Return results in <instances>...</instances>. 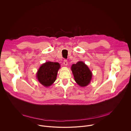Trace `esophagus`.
<instances>
[{
    "instance_id": "1",
    "label": "esophagus",
    "mask_w": 131,
    "mask_h": 131,
    "mask_svg": "<svg viewBox=\"0 0 131 131\" xmlns=\"http://www.w3.org/2000/svg\"><path fill=\"white\" fill-rule=\"evenodd\" d=\"M68 61H67V60H66V59H64V60H63V64H64V66H67V65H68Z\"/></svg>"
}]
</instances>
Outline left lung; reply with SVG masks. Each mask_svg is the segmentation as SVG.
Returning <instances> with one entry per match:
<instances>
[{"mask_svg": "<svg viewBox=\"0 0 131 131\" xmlns=\"http://www.w3.org/2000/svg\"><path fill=\"white\" fill-rule=\"evenodd\" d=\"M71 70L75 82L80 86L85 87L90 83L92 73L84 62L81 61L73 64Z\"/></svg>", "mask_w": 131, "mask_h": 131, "instance_id": "1", "label": "left lung"}]
</instances>
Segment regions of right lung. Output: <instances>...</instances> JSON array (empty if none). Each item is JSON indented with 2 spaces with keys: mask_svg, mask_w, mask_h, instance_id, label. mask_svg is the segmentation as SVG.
Listing matches in <instances>:
<instances>
[{
  "mask_svg": "<svg viewBox=\"0 0 131 131\" xmlns=\"http://www.w3.org/2000/svg\"><path fill=\"white\" fill-rule=\"evenodd\" d=\"M60 68V64L58 62L47 61L42 64L36 74L38 81L45 87L51 86L56 80Z\"/></svg>",
  "mask_w": 131,
  "mask_h": 131,
  "instance_id": "add662e5",
  "label": "right lung"
}]
</instances>
